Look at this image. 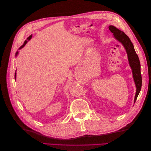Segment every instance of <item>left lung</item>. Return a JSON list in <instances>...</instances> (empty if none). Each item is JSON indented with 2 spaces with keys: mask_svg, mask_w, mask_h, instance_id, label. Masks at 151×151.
<instances>
[{
  "mask_svg": "<svg viewBox=\"0 0 151 151\" xmlns=\"http://www.w3.org/2000/svg\"><path fill=\"white\" fill-rule=\"evenodd\" d=\"M109 29L110 30L112 33H113L115 38L123 44L127 53L129 64L132 68L134 79L137 88V91L134 99V102L135 103L142 87L140 63L139 57L135 51L133 44H132L130 38L128 37L127 35H125L123 31L117 29L113 26H109Z\"/></svg>",
  "mask_w": 151,
  "mask_h": 151,
  "instance_id": "left-lung-1",
  "label": "left lung"
}]
</instances>
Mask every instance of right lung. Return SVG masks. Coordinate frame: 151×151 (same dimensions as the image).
Listing matches in <instances>:
<instances>
[{"mask_svg":"<svg viewBox=\"0 0 151 151\" xmlns=\"http://www.w3.org/2000/svg\"><path fill=\"white\" fill-rule=\"evenodd\" d=\"M31 37H32V35H31V36H29V37H28V40H30V39H31ZM26 43H27V41H26H26H25V42H24V44H23V45H22V46H21V48H22V47H24V45H26ZM17 53H16V55H17ZM16 72H15V75H14V78H15V79H16Z\"/></svg>","mask_w":151,"mask_h":151,"instance_id":"1","label":"right lung"}]
</instances>
